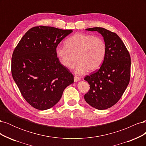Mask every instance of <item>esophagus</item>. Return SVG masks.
Masks as SVG:
<instances>
[{
  "label": "esophagus",
  "mask_w": 146,
  "mask_h": 146,
  "mask_svg": "<svg viewBox=\"0 0 146 146\" xmlns=\"http://www.w3.org/2000/svg\"><path fill=\"white\" fill-rule=\"evenodd\" d=\"M74 82H77L80 80V78L77 77V76H74Z\"/></svg>",
  "instance_id": "34e87169"
}]
</instances>
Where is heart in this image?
Wrapping results in <instances>:
<instances>
[{
	"label": "heart",
	"instance_id": "1",
	"mask_svg": "<svg viewBox=\"0 0 146 146\" xmlns=\"http://www.w3.org/2000/svg\"><path fill=\"white\" fill-rule=\"evenodd\" d=\"M56 54L67 69H72L77 61L76 72L81 74L100 67L105 58L106 45L100 37L78 33L66 39L64 46L57 47Z\"/></svg>",
	"mask_w": 146,
	"mask_h": 146
}]
</instances>
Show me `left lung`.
<instances>
[{"instance_id": "left-lung-1", "label": "left lung", "mask_w": 146, "mask_h": 146, "mask_svg": "<svg viewBox=\"0 0 146 146\" xmlns=\"http://www.w3.org/2000/svg\"><path fill=\"white\" fill-rule=\"evenodd\" d=\"M102 35L106 54L101 67L84 80L90 89L84 98L91 107L106 110L116 104L125 91L130 78L131 60L124 44L115 33L102 27L86 29Z\"/></svg>"}]
</instances>
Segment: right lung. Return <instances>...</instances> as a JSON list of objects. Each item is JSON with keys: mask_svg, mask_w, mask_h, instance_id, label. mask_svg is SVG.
Returning a JSON list of instances; mask_svg holds the SVG:
<instances>
[{"mask_svg": "<svg viewBox=\"0 0 146 146\" xmlns=\"http://www.w3.org/2000/svg\"><path fill=\"white\" fill-rule=\"evenodd\" d=\"M72 30L38 26L25 33L13 52L11 73L25 100L46 110L58 102L74 76L57 58L58 44Z\"/></svg>", "mask_w": 146, "mask_h": 146, "instance_id": "obj_1", "label": "right lung"}]
</instances>
